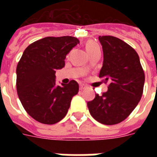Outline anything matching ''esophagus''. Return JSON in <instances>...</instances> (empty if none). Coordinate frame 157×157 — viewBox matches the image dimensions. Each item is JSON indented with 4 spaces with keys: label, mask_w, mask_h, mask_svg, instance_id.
I'll return each instance as SVG.
<instances>
[{
    "label": "esophagus",
    "mask_w": 157,
    "mask_h": 157,
    "mask_svg": "<svg viewBox=\"0 0 157 157\" xmlns=\"http://www.w3.org/2000/svg\"><path fill=\"white\" fill-rule=\"evenodd\" d=\"M86 88H87V86H86V85H83V84L80 85V90H85Z\"/></svg>",
    "instance_id": "esophagus-1"
}]
</instances>
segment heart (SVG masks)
<instances>
[{
  "instance_id": "heart-1",
  "label": "heart",
  "mask_w": 157,
  "mask_h": 157,
  "mask_svg": "<svg viewBox=\"0 0 157 157\" xmlns=\"http://www.w3.org/2000/svg\"><path fill=\"white\" fill-rule=\"evenodd\" d=\"M86 50L87 51V53H88V54H90L91 53L94 52L96 50H100V47L94 40H89L86 44Z\"/></svg>"
}]
</instances>
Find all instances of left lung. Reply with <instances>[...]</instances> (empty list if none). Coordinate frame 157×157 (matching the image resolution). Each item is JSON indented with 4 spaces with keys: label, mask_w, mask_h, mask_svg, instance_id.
<instances>
[{
    "label": "left lung",
    "mask_w": 157,
    "mask_h": 157,
    "mask_svg": "<svg viewBox=\"0 0 157 157\" xmlns=\"http://www.w3.org/2000/svg\"><path fill=\"white\" fill-rule=\"evenodd\" d=\"M103 50L99 77L108 82L107 91L87 103L91 116L103 124H118L129 117L140 101L145 75L137 52L112 36L98 37Z\"/></svg>",
    "instance_id": "8db88e82"
}]
</instances>
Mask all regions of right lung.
<instances>
[{
  "instance_id": "obj_1",
  "label": "right lung",
  "mask_w": 157,
  "mask_h": 157,
  "mask_svg": "<svg viewBox=\"0 0 157 157\" xmlns=\"http://www.w3.org/2000/svg\"><path fill=\"white\" fill-rule=\"evenodd\" d=\"M79 43L70 36H48L24 50L16 68V88L23 107L36 121L54 124L67 113L79 85L71 80L57 86L55 71L63 67L66 55Z\"/></svg>"
}]
</instances>
